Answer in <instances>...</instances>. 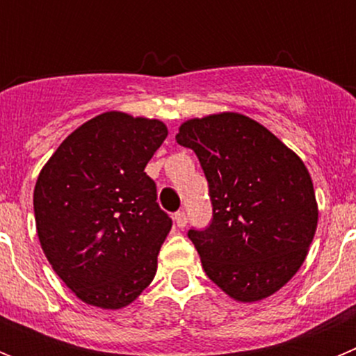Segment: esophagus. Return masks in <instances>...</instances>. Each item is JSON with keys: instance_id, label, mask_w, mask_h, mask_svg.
<instances>
[{"instance_id": "obj_1", "label": "esophagus", "mask_w": 356, "mask_h": 356, "mask_svg": "<svg viewBox=\"0 0 356 356\" xmlns=\"http://www.w3.org/2000/svg\"><path fill=\"white\" fill-rule=\"evenodd\" d=\"M172 221H175V225L178 226V228H185V226H187V213H185L184 210L176 212L175 217H172Z\"/></svg>"}]
</instances>
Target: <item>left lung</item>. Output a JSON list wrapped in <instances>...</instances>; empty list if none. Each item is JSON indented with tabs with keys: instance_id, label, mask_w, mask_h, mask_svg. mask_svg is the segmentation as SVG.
Listing matches in <instances>:
<instances>
[{
	"instance_id": "8db88e82",
	"label": "left lung",
	"mask_w": 356,
	"mask_h": 356,
	"mask_svg": "<svg viewBox=\"0 0 356 356\" xmlns=\"http://www.w3.org/2000/svg\"><path fill=\"white\" fill-rule=\"evenodd\" d=\"M176 143L196 153L209 181L212 222L188 229L207 276L235 301L266 300L298 273L316 235L303 160L237 112L188 119Z\"/></svg>"
}]
</instances>
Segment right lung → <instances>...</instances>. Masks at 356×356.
Masks as SVG:
<instances>
[{"instance_id":"obj_1","label":"right lung","mask_w":356,"mask_h":356,"mask_svg":"<svg viewBox=\"0 0 356 356\" xmlns=\"http://www.w3.org/2000/svg\"><path fill=\"white\" fill-rule=\"evenodd\" d=\"M165 137L159 119L105 112L72 131L37 178L40 246L83 303L118 310L155 278L172 221L144 168Z\"/></svg>"}]
</instances>
